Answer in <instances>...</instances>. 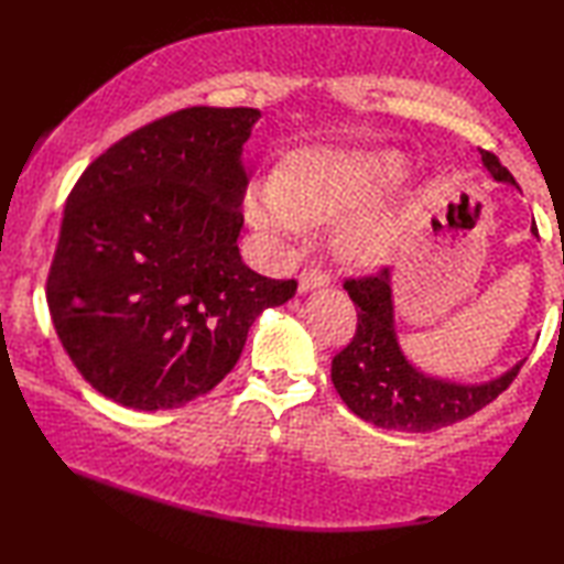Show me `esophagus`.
Returning <instances> with one entry per match:
<instances>
[{
  "mask_svg": "<svg viewBox=\"0 0 564 564\" xmlns=\"http://www.w3.org/2000/svg\"><path fill=\"white\" fill-rule=\"evenodd\" d=\"M329 282H332V274L324 272L319 264L304 267L302 274H300V292H310V290H317V288H327Z\"/></svg>",
  "mask_w": 564,
  "mask_h": 564,
  "instance_id": "34e87169",
  "label": "esophagus"
}]
</instances>
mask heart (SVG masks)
Instances as JSON below:
<instances>
[{"mask_svg":"<svg viewBox=\"0 0 564 564\" xmlns=\"http://www.w3.org/2000/svg\"><path fill=\"white\" fill-rule=\"evenodd\" d=\"M401 158L364 151H312L284 167L276 183L247 193V215L260 230L294 237L310 223L351 217L379 200L401 175ZM397 227L383 215H364L344 230V250L361 264L389 257Z\"/></svg>","mask_w":564,"mask_h":564,"instance_id":"heart-1","label":"heart"}]
</instances>
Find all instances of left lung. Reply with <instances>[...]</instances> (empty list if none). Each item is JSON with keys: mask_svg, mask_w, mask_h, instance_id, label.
<instances>
[{"mask_svg": "<svg viewBox=\"0 0 564 564\" xmlns=\"http://www.w3.org/2000/svg\"><path fill=\"white\" fill-rule=\"evenodd\" d=\"M480 155L496 181L518 185L496 153L480 148ZM532 232H538L535 225ZM344 290L357 304V332L332 359V381L341 401L373 426L406 433L446 429L486 409L516 381L522 361L480 387L423 377L399 349L389 270L347 276Z\"/></svg>", "mask_w": 564, "mask_h": 564, "instance_id": "1", "label": "left lung"}]
</instances>
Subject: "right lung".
<instances>
[{
  "label": "right lung",
  "instance_id": "1",
  "mask_svg": "<svg viewBox=\"0 0 564 564\" xmlns=\"http://www.w3.org/2000/svg\"><path fill=\"white\" fill-rule=\"evenodd\" d=\"M257 118L245 106L158 118L98 155L66 197L48 314L78 373L126 409L213 391L257 314L297 292L237 250L240 151Z\"/></svg>",
  "mask_w": 564,
  "mask_h": 564
}]
</instances>
